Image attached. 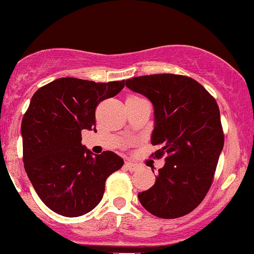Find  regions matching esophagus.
I'll return each instance as SVG.
<instances>
[{
    "instance_id": "esophagus-1",
    "label": "esophagus",
    "mask_w": 254,
    "mask_h": 254,
    "mask_svg": "<svg viewBox=\"0 0 254 254\" xmlns=\"http://www.w3.org/2000/svg\"><path fill=\"white\" fill-rule=\"evenodd\" d=\"M125 168L130 172H137L139 170V166L137 164H133V162H125Z\"/></svg>"
}]
</instances>
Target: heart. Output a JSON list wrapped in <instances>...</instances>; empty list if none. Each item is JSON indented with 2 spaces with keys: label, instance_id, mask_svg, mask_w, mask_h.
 Returning a JSON list of instances; mask_svg holds the SVG:
<instances>
[{
  "label": "heart",
  "instance_id": "b5f03b06",
  "mask_svg": "<svg viewBox=\"0 0 254 254\" xmlns=\"http://www.w3.org/2000/svg\"><path fill=\"white\" fill-rule=\"evenodd\" d=\"M138 99H141V98L136 97V95H129V97H127V101H133V100H138Z\"/></svg>",
  "mask_w": 254,
  "mask_h": 254
}]
</instances>
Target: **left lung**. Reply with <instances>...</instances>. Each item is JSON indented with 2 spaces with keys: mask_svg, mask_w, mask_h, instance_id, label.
<instances>
[{
  "mask_svg": "<svg viewBox=\"0 0 254 254\" xmlns=\"http://www.w3.org/2000/svg\"><path fill=\"white\" fill-rule=\"evenodd\" d=\"M125 86L154 105L151 144L159 149L151 156H166L155 184L138 193L139 202L161 218L190 214L208 193L223 149L216 100L199 82L184 75L137 76Z\"/></svg>",
  "mask_w": 254,
  "mask_h": 254,
  "instance_id": "8db88e82",
  "label": "left lung"
}]
</instances>
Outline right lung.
<instances>
[{
	"instance_id": "1",
	"label": "right lung",
	"mask_w": 254,
	"mask_h": 254,
	"mask_svg": "<svg viewBox=\"0 0 254 254\" xmlns=\"http://www.w3.org/2000/svg\"><path fill=\"white\" fill-rule=\"evenodd\" d=\"M124 84L62 77L32 97L21 123L22 160L37 194L52 211L77 217L93 210L107 178L124 165L113 151L93 155L81 143V131L95 130L99 103L116 97Z\"/></svg>"
}]
</instances>
